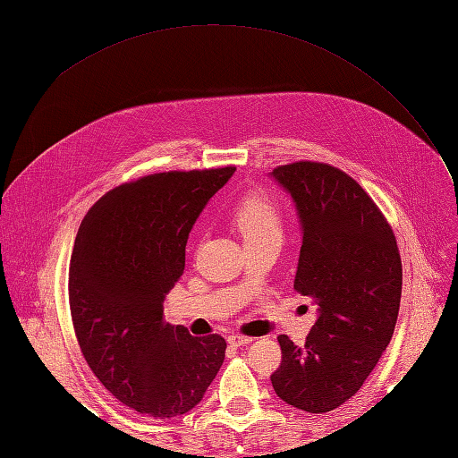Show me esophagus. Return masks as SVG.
<instances>
[{
	"label": "esophagus",
	"mask_w": 458,
	"mask_h": 458,
	"mask_svg": "<svg viewBox=\"0 0 458 458\" xmlns=\"http://www.w3.org/2000/svg\"><path fill=\"white\" fill-rule=\"evenodd\" d=\"M251 340H254V338L242 336V335H230V336H228V344H230V346H246V344L251 343Z\"/></svg>",
	"instance_id": "esophagus-1"
}]
</instances>
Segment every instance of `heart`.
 <instances>
[{"label":"heart","instance_id":"heart-1","mask_svg":"<svg viewBox=\"0 0 458 458\" xmlns=\"http://www.w3.org/2000/svg\"><path fill=\"white\" fill-rule=\"evenodd\" d=\"M232 222L246 242L266 236L281 240V232H284V222H281L277 207L259 194H251L242 200L234 210Z\"/></svg>","mask_w":458,"mask_h":458}]
</instances>
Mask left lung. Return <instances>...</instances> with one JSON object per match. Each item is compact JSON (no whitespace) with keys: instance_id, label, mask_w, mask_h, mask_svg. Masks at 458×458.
<instances>
[{"instance_id":"8db88e82","label":"left lung","mask_w":458,"mask_h":458,"mask_svg":"<svg viewBox=\"0 0 458 458\" xmlns=\"http://www.w3.org/2000/svg\"><path fill=\"white\" fill-rule=\"evenodd\" d=\"M295 204L301 251L295 289L317 303L305 346L279 335L276 394L309 413L352 397L390 344L402 299L395 236L360 184L327 163L299 161L271 171Z\"/></svg>"}]
</instances>
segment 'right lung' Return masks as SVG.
<instances>
[{"mask_svg":"<svg viewBox=\"0 0 458 458\" xmlns=\"http://www.w3.org/2000/svg\"><path fill=\"white\" fill-rule=\"evenodd\" d=\"M236 167L155 173L110 191L86 214L68 269L76 338L115 400L155 420L191 411L226 352L218 335L163 320L189 232Z\"/></svg>","mask_w":458,"mask_h":458,"instance_id":"1","label":"right lung"}]
</instances>
